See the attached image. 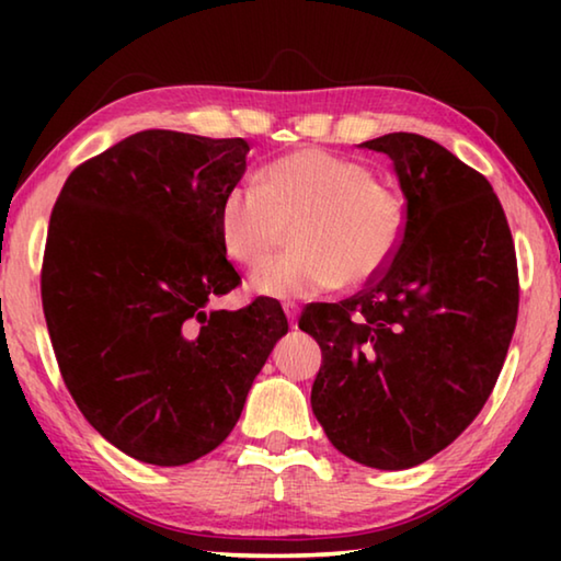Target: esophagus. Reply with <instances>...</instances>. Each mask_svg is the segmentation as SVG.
Listing matches in <instances>:
<instances>
[{"label":"esophagus","instance_id":"obj_1","mask_svg":"<svg viewBox=\"0 0 561 561\" xmlns=\"http://www.w3.org/2000/svg\"><path fill=\"white\" fill-rule=\"evenodd\" d=\"M282 309H284V314H287L289 324H291V327H297V317H299V304H294V301H284V304H282Z\"/></svg>","mask_w":561,"mask_h":561}]
</instances>
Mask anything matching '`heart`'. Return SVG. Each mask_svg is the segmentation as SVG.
<instances>
[{
    "mask_svg": "<svg viewBox=\"0 0 561 561\" xmlns=\"http://www.w3.org/2000/svg\"><path fill=\"white\" fill-rule=\"evenodd\" d=\"M294 250L264 264L250 289L270 299H309L374 279L405 232V205L364 165L319 148H301L234 185L217 210L227 257L260 267L287 240Z\"/></svg>",
    "mask_w": 561,
    "mask_h": 561,
    "instance_id": "1",
    "label": "heart"
}]
</instances>
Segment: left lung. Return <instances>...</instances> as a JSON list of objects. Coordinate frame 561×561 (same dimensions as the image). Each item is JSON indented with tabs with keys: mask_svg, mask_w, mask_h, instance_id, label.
I'll use <instances>...</instances> for the list:
<instances>
[{
	"mask_svg": "<svg viewBox=\"0 0 561 561\" xmlns=\"http://www.w3.org/2000/svg\"><path fill=\"white\" fill-rule=\"evenodd\" d=\"M405 232L364 291L309 304L321 346L311 411L339 453L378 470L421 465L482 411L517 324V257L492 185L448 148L388 133Z\"/></svg>",
	"mask_w": 561,
	"mask_h": 561,
	"instance_id": "left-lung-1",
	"label": "left lung"
}]
</instances>
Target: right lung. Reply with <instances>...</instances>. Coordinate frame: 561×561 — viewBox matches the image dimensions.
I'll list each match as a JSON object with an SVG mask.
<instances>
[{
    "instance_id": "obj_1",
    "label": "right lung",
    "mask_w": 561,
    "mask_h": 561,
    "mask_svg": "<svg viewBox=\"0 0 561 561\" xmlns=\"http://www.w3.org/2000/svg\"><path fill=\"white\" fill-rule=\"evenodd\" d=\"M242 138L140 130L66 180L46 237L42 301L64 383L83 417L140 462L215 450L289 324L240 284L217 210L247 170Z\"/></svg>"
}]
</instances>
